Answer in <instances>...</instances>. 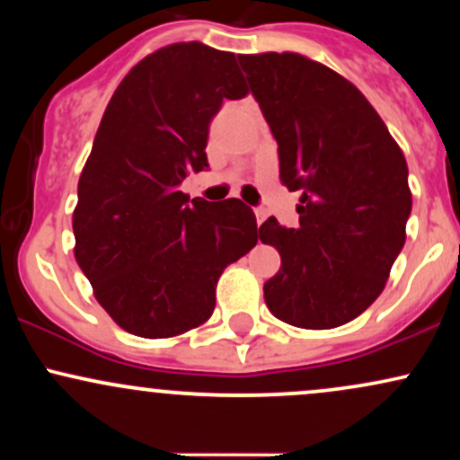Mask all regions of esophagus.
Here are the masks:
<instances>
[{
    "label": "esophagus",
    "instance_id": "obj_1",
    "mask_svg": "<svg viewBox=\"0 0 460 460\" xmlns=\"http://www.w3.org/2000/svg\"><path fill=\"white\" fill-rule=\"evenodd\" d=\"M255 218H257V223H263V220L268 218V212L263 208H255Z\"/></svg>",
    "mask_w": 460,
    "mask_h": 460
}]
</instances>
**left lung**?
<instances>
[{"label": "left lung", "instance_id": "8db88e82", "mask_svg": "<svg viewBox=\"0 0 460 460\" xmlns=\"http://www.w3.org/2000/svg\"><path fill=\"white\" fill-rule=\"evenodd\" d=\"M279 142L281 181L300 190L298 226L277 218L260 240L281 255L268 309L300 329H335L385 289L406 240L409 168L355 84L292 51L237 56Z\"/></svg>", "mask_w": 460, "mask_h": 460}]
</instances>
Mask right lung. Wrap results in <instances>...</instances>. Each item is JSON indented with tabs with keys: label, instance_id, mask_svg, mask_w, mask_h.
<instances>
[{
	"label": "right lung",
	"instance_id": "obj_1",
	"mask_svg": "<svg viewBox=\"0 0 460 460\" xmlns=\"http://www.w3.org/2000/svg\"><path fill=\"white\" fill-rule=\"evenodd\" d=\"M246 94L235 54L192 40L142 58L105 108L79 175L73 251L97 303L131 335L164 340L203 324L220 274L257 244L240 199L190 203L179 190L208 168L223 99Z\"/></svg>",
	"mask_w": 460,
	"mask_h": 460
}]
</instances>
